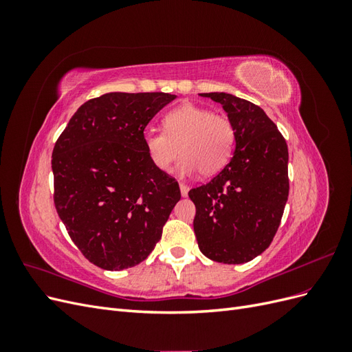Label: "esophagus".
<instances>
[{"instance_id": "34e87169", "label": "esophagus", "mask_w": 352, "mask_h": 352, "mask_svg": "<svg viewBox=\"0 0 352 352\" xmlns=\"http://www.w3.org/2000/svg\"><path fill=\"white\" fill-rule=\"evenodd\" d=\"M180 194H182V197H186L188 195V190H189V186L185 185L184 182H180Z\"/></svg>"}]
</instances>
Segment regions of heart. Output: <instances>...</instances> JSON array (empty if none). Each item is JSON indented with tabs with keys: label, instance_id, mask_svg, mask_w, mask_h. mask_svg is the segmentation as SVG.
<instances>
[{
	"label": "heart",
	"instance_id": "1",
	"mask_svg": "<svg viewBox=\"0 0 352 352\" xmlns=\"http://www.w3.org/2000/svg\"><path fill=\"white\" fill-rule=\"evenodd\" d=\"M163 126L164 132L150 131L144 136L145 151L160 172L168 173L180 154L184 173L198 170L201 176H212L229 163L236 133L228 116L184 102L164 116Z\"/></svg>",
	"mask_w": 352,
	"mask_h": 352
}]
</instances>
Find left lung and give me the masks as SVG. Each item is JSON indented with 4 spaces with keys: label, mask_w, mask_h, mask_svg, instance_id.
Returning a JSON list of instances; mask_svg holds the SVG:
<instances>
[{
    "label": "left lung",
    "mask_w": 352,
    "mask_h": 352,
    "mask_svg": "<svg viewBox=\"0 0 352 352\" xmlns=\"http://www.w3.org/2000/svg\"><path fill=\"white\" fill-rule=\"evenodd\" d=\"M220 102L235 126L230 162L208 184L190 189L194 232L212 261L242 264L269 248L289 195L287 145L258 105L226 92L201 94Z\"/></svg>",
    "instance_id": "1"
}]
</instances>
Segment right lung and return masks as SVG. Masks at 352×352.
<instances>
[{"label": "right lung", "instance_id": "right-lung-1", "mask_svg": "<svg viewBox=\"0 0 352 352\" xmlns=\"http://www.w3.org/2000/svg\"><path fill=\"white\" fill-rule=\"evenodd\" d=\"M175 95L110 92L82 104L52 150L54 206L85 258L104 270L144 261L180 199L151 163L144 131Z\"/></svg>", "mask_w": 352, "mask_h": 352}]
</instances>
